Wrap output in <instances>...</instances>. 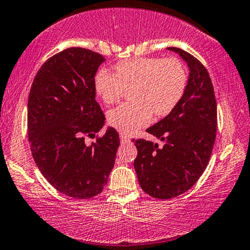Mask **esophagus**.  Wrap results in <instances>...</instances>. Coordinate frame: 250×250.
Wrapping results in <instances>:
<instances>
[{"label": "esophagus", "instance_id": "obj_1", "mask_svg": "<svg viewBox=\"0 0 250 250\" xmlns=\"http://www.w3.org/2000/svg\"><path fill=\"white\" fill-rule=\"evenodd\" d=\"M119 139H121V143H123V145H125V143L129 142V139L126 135H123L122 134L121 136H119Z\"/></svg>", "mask_w": 250, "mask_h": 250}]
</instances>
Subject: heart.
<instances>
[{
	"label": "heart",
	"mask_w": 250,
	"mask_h": 250,
	"mask_svg": "<svg viewBox=\"0 0 250 250\" xmlns=\"http://www.w3.org/2000/svg\"><path fill=\"white\" fill-rule=\"evenodd\" d=\"M116 74L101 69L95 75L94 87L105 104L119 101L125 88H132V102L108 112L111 127L124 134L149 124L152 114L164 117L173 111L183 97L188 81L183 63L176 58H135L121 61Z\"/></svg>",
	"instance_id": "b5f03b06"
}]
</instances>
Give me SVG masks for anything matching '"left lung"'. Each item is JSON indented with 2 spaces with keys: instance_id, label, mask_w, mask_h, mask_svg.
I'll list each match as a JSON object with an SVG mask.
<instances>
[{
  "instance_id": "8db88e82",
  "label": "left lung",
  "mask_w": 250,
  "mask_h": 250,
  "mask_svg": "<svg viewBox=\"0 0 250 250\" xmlns=\"http://www.w3.org/2000/svg\"><path fill=\"white\" fill-rule=\"evenodd\" d=\"M186 61L189 78L173 111L146 129L164 142L136 140L134 168L142 190L158 199L187 192L206 169L217 128L214 87L204 64L179 47H167Z\"/></svg>"
}]
</instances>
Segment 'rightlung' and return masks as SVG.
<instances>
[{"label": "right lung", "instance_id": "add662e5", "mask_svg": "<svg viewBox=\"0 0 250 250\" xmlns=\"http://www.w3.org/2000/svg\"><path fill=\"white\" fill-rule=\"evenodd\" d=\"M104 58L83 47L51 57L37 71L28 98V139L43 176L66 196L87 199L101 193L114 168L119 135L108 127L87 146L105 117L95 101L94 77Z\"/></svg>", "mask_w": 250, "mask_h": 250}]
</instances>
